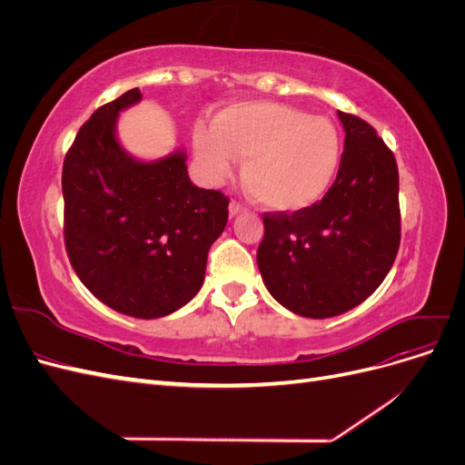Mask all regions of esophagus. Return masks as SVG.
<instances>
[{"label":"esophagus","mask_w":465,"mask_h":465,"mask_svg":"<svg viewBox=\"0 0 465 465\" xmlns=\"http://www.w3.org/2000/svg\"><path fill=\"white\" fill-rule=\"evenodd\" d=\"M244 207L241 205V203H236V202H231V205H229V215L231 217H236V215H241V213H244Z\"/></svg>","instance_id":"1"}]
</instances>
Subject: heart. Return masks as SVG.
Segmentation results:
<instances>
[{
    "instance_id": "heart-1",
    "label": "heart",
    "mask_w": 465,
    "mask_h": 465,
    "mask_svg": "<svg viewBox=\"0 0 465 465\" xmlns=\"http://www.w3.org/2000/svg\"><path fill=\"white\" fill-rule=\"evenodd\" d=\"M193 153L211 182L232 174L244 161L250 198L273 213H299L316 205L333 184L341 161V135L323 116L267 101L221 108L211 128L198 125Z\"/></svg>"
}]
</instances>
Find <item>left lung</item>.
Masks as SVG:
<instances>
[{"label": "left lung", "mask_w": 465, "mask_h": 465, "mask_svg": "<svg viewBox=\"0 0 465 465\" xmlns=\"http://www.w3.org/2000/svg\"><path fill=\"white\" fill-rule=\"evenodd\" d=\"M345 145L322 202L299 213H265L258 267L287 311L331 318L382 283L400 248V176L393 153L364 120L337 110Z\"/></svg>", "instance_id": "left-lung-1"}]
</instances>
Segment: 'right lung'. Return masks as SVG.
Instances as JSON below:
<instances>
[{
  "label": "right lung",
  "instance_id": "1",
  "mask_svg": "<svg viewBox=\"0 0 465 465\" xmlns=\"http://www.w3.org/2000/svg\"><path fill=\"white\" fill-rule=\"evenodd\" d=\"M139 101L132 89L81 125L64 161V236L77 277L98 301L153 320L202 289L229 198L192 184L182 149L142 161L122 147L120 112Z\"/></svg>",
  "mask_w": 465,
  "mask_h": 465
}]
</instances>
